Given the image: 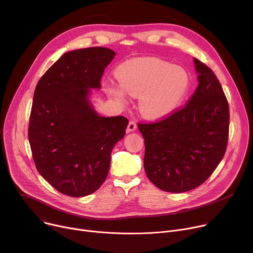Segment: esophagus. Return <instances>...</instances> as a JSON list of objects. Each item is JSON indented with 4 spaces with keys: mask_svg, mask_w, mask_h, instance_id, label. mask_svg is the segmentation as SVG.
Returning <instances> with one entry per match:
<instances>
[{
    "mask_svg": "<svg viewBox=\"0 0 253 253\" xmlns=\"http://www.w3.org/2000/svg\"><path fill=\"white\" fill-rule=\"evenodd\" d=\"M136 127H137L136 123L134 121H130L127 125V131H133L136 129Z\"/></svg>",
    "mask_w": 253,
    "mask_h": 253,
    "instance_id": "esophagus-1",
    "label": "esophagus"
}]
</instances>
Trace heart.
Returning a JSON list of instances; mask_svg holds the SVG:
<instances>
[{"label":"heart","mask_w":253,"mask_h":253,"mask_svg":"<svg viewBox=\"0 0 253 253\" xmlns=\"http://www.w3.org/2000/svg\"><path fill=\"white\" fill-rule=\"evenodd\" d=\"M121 86L108 85V92L119 103H126V94L139 97V109L148 119H161L173 113L183 100L189 77L180 66L156 57L125 61L117 68Z\"/></svg>","instance_id":"b5f03b06"}]
</instances>
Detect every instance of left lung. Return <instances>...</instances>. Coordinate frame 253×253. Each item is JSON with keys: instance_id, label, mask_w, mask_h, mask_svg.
<instances>
[{"instance_id": "8db88e82", "label": "left lung", "mask_w": 253, "mask_h": 253, "mask_svg": "<svg viewBox=\"0 0 253 253\" xmlns=\"http://www.w3.org/2000/svg\"><path fill=\"white\" fill-rule=\"evenodd\" d=\"M199 85L184 107L154 123H138L145 144L144 170L160 190L190 191L202 185L227 146L229 108L211 68L194 58Z\"/></svg>"}]
</instances>
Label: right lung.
Listing matches in <instances>:
<instances>
[{
    "mask_svg": "<svg viewBox=\"0 0 253 253\" xmlns=\"http://www.w3.org/2000/svg\"><path fill=\"white\" fill-rule=\"evenodd\" d=\"M115 55L106 47L69 51L36 87L29 125L33 158L40 174L64 195L97 191L107 178L115 144L125 136L127 119L101 117L88 100Z\"/></svg>",
    "mask_w": 253,
    "mask_h": 253,
    "instance_id": "right-lung-1",
    "label": "right lung"
}]
</instances>
